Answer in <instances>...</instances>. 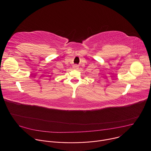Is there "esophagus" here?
I'll return each mask as SVG.
<instances>
[{
	"mask_svg": "<svg viewBox=\"0 0 151 151\" xmlns=\"http://www.w3.org/2000/svg\"><path fill=\"white\" fill-rule=\"evenodd\" d=\"M73 68H74V69H78V65H74V66H73Z\"/></svg>",
	"mask_w": 151,
	"mask_h": 151,
	"instance_id": "esophagus-1",
	"label": "esophagus"
}]
</instances>
